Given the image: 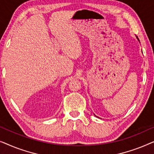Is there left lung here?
<instances>
[{"label":"left lung","mask_w":154,"mask_h":154,"mask_svg":"<svg viewBox=\"0 0 154 154\" xmlns=\"http://www.w3.org/2000/svg\"><path fill=\"white\" fill-rule=\"evenodd\" d=\"M137 39H138V40H139V38H137Z\"/></svg>","instance_id":"8db88e82"}]
</instances>
